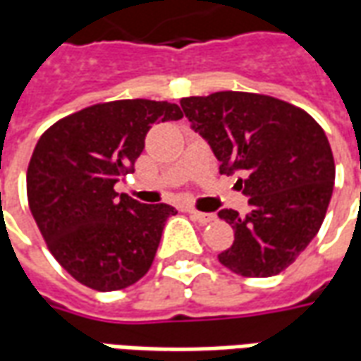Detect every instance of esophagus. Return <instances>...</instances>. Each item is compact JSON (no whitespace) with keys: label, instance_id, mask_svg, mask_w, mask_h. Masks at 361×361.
<instances>
[{"label":"esophagus","instance_id":"1","mask_svg":"<svg viewBox=\"0 0 361 361\" xmlns=\"http://www.w3.org/2000/svg\"><path fill=\"white\" fill-rule=\"evenodd\" d=\"M189 216L193 220H197L199 224H211V222H214L216 220V216L214 214H211V212H199L195 211V209H189Z\"/></svg>","mask_w":361,"mask_h":361}]
</instances>
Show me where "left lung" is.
I'll return each mask as SVG.
<instances>
[{"instance_id": "8db88e82", "label": "left lung", "mask_w": 361, "mask_h": 361, "mask_svg": "<svg viewBox=\"0 0 361 361\" xmlns=\"http://www.w3.org/2000/svg\"><path fill=\"white\" fill-rule=\"evenodd\" d=\"M191 127L211 145L220 173L240 172L250 212H219L234 228L219 261L242 276H274L290 267L323 224L334 188L325 131L307 111L279 98L222 90L181 98Z\"/></svg>"}]
</instances>
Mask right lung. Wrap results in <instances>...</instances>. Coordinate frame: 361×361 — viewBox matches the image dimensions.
Returning <instances> with one entry per match:
<instances>
[{
  "label": "right lung",
  "instance_id": "add662e5",
  "mask_svg": "<svg viewBox=\"0 0 361 361\" xmlns=\"http://www.w3.org/2000/svg\"><path fill=\"white\" fill-rule=\"evenodd\" d=\"M181 118L178 104L114 100L59 119L36 142L28 207L51 255L85 286L121 290L149 272L178 211L119 195L114 185L133 170L150 127Z\"/></svg>",
  "mask_w": 361,
  "mask_h": 361
}]
</instances>
